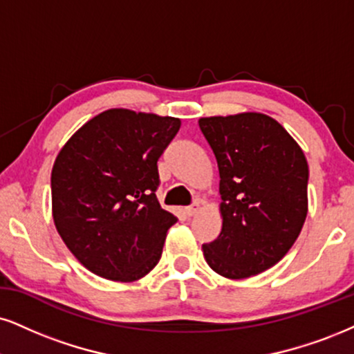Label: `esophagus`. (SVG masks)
<instances>
[{
    "label": "esophagus",
    "instance_id": "34e87169",
    "mask_svg": "<svg viewBox=\"0 0 354 354\" xmlns=\"http://www.w3.org/2000/svg\"><path fill=\"white\" fill-rule=\"evenodd\" d=\"M198 210H200V202H198V200H195V202L192 203L190 207L185 208V213H187V215H189V216H194V215H197Z\"/></svg>",
    "mask_w": 354,
    "mask_h": 354
}]
</instances>
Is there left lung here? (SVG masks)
<instances>
[{
  "label": "left lung",
  "mask_w": 354,
  "mask_h": 354,
  "mask_svg": "<svg viewBox=\"0 0 354 354\" xmlns=\"http://www.w3.org/2000/svg\"><path fill=\"white\" fill-rule=\"evenodd\" d=\"M198 126L216 157L223 216L203 256L223 277L256 276L277 264L300 234L307 159L290 134L261 113L200 118Z\"/></svg>",
  "instance_id": "obj_1"
}]
</instances>
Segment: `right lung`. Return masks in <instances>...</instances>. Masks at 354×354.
Returning <instances> with one entry per match:
<instances>
[{
	"label": "right lung",
	"mask_w": 354,
	"mask_h": 354,
	"mask_svg": "<svg viewBox=\"0 0 354 354\" xmlns=\"http://www.w3.org/2000/svg\"><path fill=\"white\" fill-rule=\"evenodd\" d=\"M180 120L115 108L91 118L57 156L52 215L60 238L86 269L131 282L156 268L177 221L156 197L157 160Z\"/></svg>",
	"instance_id": "add662e5"
}]
</instances>
